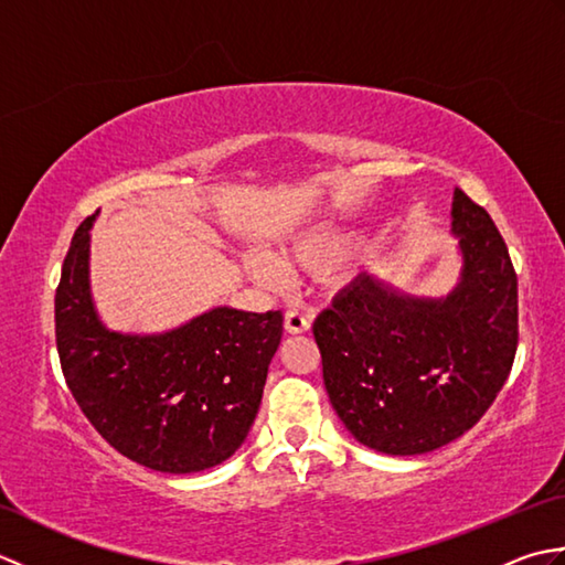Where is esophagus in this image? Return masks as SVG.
<instances>
[{
	"label": "esophagus",
	"instance_id": "obj_1",
	"mask_svg": "<svg viewBox=\"0 0 565 565\" xmlns=\"http://www.w3.org/2000/svg\"><path fill=\"white\" fill-rule=\"evenodd\" d=\"M284 330L289 334H301L310 330V316L303 313L301 308H289L284 316Z\"/></svg>",
	"mask_w": 565,
	"mask_h": 565
}]
</instances>
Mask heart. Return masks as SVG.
Wrapping results in <instances>:
<instances>
[{
    "label": "heart",
    "instance_id": "obj_1",
    "mask_svg": "<svg viewBox=\"0 0 565 565\" xmlns=\"http://www.w3.org/2000/svg\"><path fill=\"white\" fill-rule=\"evenodd\" d=\"M342 247L344 243L338 233H328V231L310 233L286 249V262L306 271L322 274L334 267V262H338L342 255ZM247 269L257 281L269 284V286L279 284L284 279L279 264L267 255H259V252H252L247 257Z\"/></svg>",
    "mask_w": 565,
    "mask_h": 565
}]
</instances>
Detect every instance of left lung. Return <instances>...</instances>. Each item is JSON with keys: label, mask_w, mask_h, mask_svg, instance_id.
I'll return each mask as SVG.
<instances>
[{"label": "left lung", "mask_w": 565, "mask_h": 565, "mask_svg": "<svg viewBox=\"0 0 565 565\" xmlns=\"http://www.w3.org/2000/svg\"><path fill=\"white\" fill-rule=\"evenodd\" d=\"M461 276L417 298L362 274L316 318L322 381L364 447L415 456L471 429L505 386L518 352V274L483 206L454 189Z\"/></svg>", "instance_id": "obj_1"}]
</instances>
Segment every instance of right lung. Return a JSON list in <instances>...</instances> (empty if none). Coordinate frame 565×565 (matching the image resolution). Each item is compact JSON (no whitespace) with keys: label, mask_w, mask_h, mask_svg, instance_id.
Returning <instances> with one entry per match:
<instances>
[{"label":"right lung","mask_w":565,"mask_h":565,"mask_svg":"<svg viewBox=\"0 0 565 565\" xmlns=\"http://www.w3.org/2000/svg\"><path fill=\"white\" fill-rule=\"evenodd\" d=\"M94 218L75 231L55 291V342L67 388L94 429L130 461L162 473L223 463L257 417L281 342V310L221 306L170 332H114L89 291Z\"/></svg>","instance_id":"1"}]
</instances>
